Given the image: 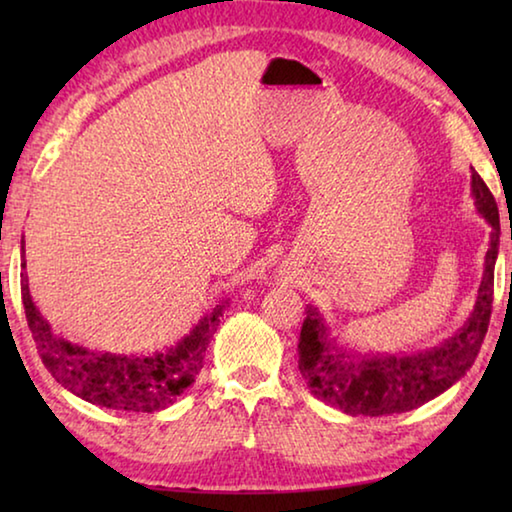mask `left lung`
Instances as JSON below:
<instances>
[{
  "label": "left lung",
  "mask_w": 512,
  "mask_h": 512,
  "mask_svg": "<svg viewBox=\"0 0 512 512\" xmlns=\"http://www.w3.org/2000/svg\"><path fill=\"white\" fill-rule=\"evenodd\" d=\"M476 210L492 225L481 287L472 314L443 343L411 354H366L336 341L318 307L307 305L300 329L298 368L318 400L348 415H393L413 411L454 386L472 368L488 332L499 255V210L495 196L472 171Z\"/></svg>",
  "instance_id": "1"
}]
</instances>
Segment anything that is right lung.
Returning <instances> with one entry per match:
<instances>
[{
	"label": "right lung",
	"mask_w": 512,
	"mask_h": 512,
	"mask_svg": "<svg viewBox=\"0 0 512 512\" xmlns=\"http://www.w3.org/2000/svg\"><path fill=\"white\" fill-rule=\"evenodd\" d=\"M24 239H22V268ZM22 302L33 341L45 368L60 386L81 400L106 406V409L153 413L167 409L176 397L194 384L203 368V357L212 334L219 327V318L228 300L219 302L210 314H205L185 339L169 350L155 354H115L94 352L74 345L51 329V325L33 305L27 275L22 273Z\"/></svg>",
	"instance_id": "1"
}]
</instances>
